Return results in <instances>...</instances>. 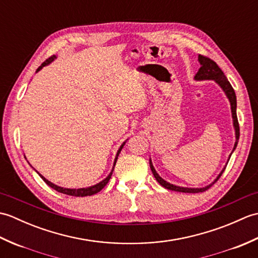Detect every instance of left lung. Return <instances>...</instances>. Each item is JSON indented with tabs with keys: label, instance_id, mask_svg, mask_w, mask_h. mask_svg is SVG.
<instances>
[{
	"label": "left lung",
	"instance_id": "obj_1",
	"mask_svg": "<svg viewBox=\"0 0 258 258\" xmlns=\"http://www.w3.org/2000/svg\"><path fill=\"white\" fill-rule=\"evenodd\" d=\"M199 63L201 65V68L199 70V72H197L194 76V80L195 81H214L215 83L221 87L222 91L224 92V94L226 95L227 100L231 104V112H232V118H233V127L235 131V144L233 147V151L231 154L228 156V160L225 164V166L223 167L222 171L220 172V174L217 175L216 178L213 180L212 183H210L206 186H203V187H184V186H178V185H174L166 182L165 179L162 178L158 173L156 172V169L154 168V165H153L152 160L150 157V167L152 169V173L154 175V177L156 178V180L158 183H160L163 187H165L169 190H175V191H182V193H202V191H205L208 188L211 187L213 184H215L218 178L222 176L223 172L225 171V167L227 165V163L229 161V158H231L233 152L235 151L238 143V139H239V125H238V120H237V114H236V107H237V102H236V95H235V91L233 90V87L229 83L227 78L225 75H224L223 71L218 68V65L212 61L211 58L205 57V56H202L199 55Z\"/></svg>",
	"mask_w": 258,
	"mask_h": 258
}]
</instances>
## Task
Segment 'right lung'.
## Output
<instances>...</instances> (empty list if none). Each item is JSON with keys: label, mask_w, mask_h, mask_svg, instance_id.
Returning <instances> with one entry per match:
<instances>
[{"label": "right lung", "mask_w": 258, "mask_h": 258, "mask_svg": "<svg viewBox=\"0 0 258 258\" xmlns=\"http://www.w3.org/2000/svg\"><path fill=\"white\" fill-rule=\"evenodd\" d=\"M54 59H56V55H53V56H51L48 59H46V61H45L44 63H43V64L41 65V67L36 70L35 73L40 72V71H41L43 68L46 67V65H48V64H51V63L54 61ZM127 140H128V139H127ZM127 140H126L125 142H123V144L119 146V149H118V151H117V153H116V155H115V158H114L113 167H112V169H111V172L108 173L107 176H106L105 178H104V179H102L101 182H98V183H96V184H94V185L87 186V187H81V188H68V187H62V186H58V185H56V184H54V183L50 182V180H48V179H46L44 176H43L42 174L38 173L35 168H34V171H35L38 175H40V177H41L43 180H44V182H45L48 186H50V187H52V188H54L55 190L59 191V193L67 194V195H71V196H81V197L94 195V194L98 193V191H100V190L104 187V186H105V185L108 183V180H109V178H111L112 174H113L115 164H116V161H117V157H118V155H119L120 151H122V149L124 147L125 143H126V142H127ZM29 164H30V163H29ZM30 165H31V164H30Z\"/></svg>", "instance_id": "obj_1"}]
</instances>
